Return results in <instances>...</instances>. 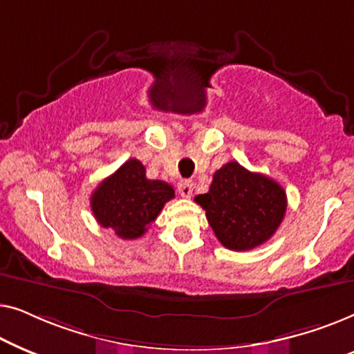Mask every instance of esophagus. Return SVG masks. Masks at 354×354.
I'll return each instance as SVG.
<instances>
[{
    "mask_svg": "<svg viewBox=\"0 0 354 354\" xmlns=\"http://www.w3.org/2000/svg\"><path fill=\"white\" fill-rule=\"evenodd\" d=\"M177 192H178V195L183 198H190L193 193V182L187 180V178L185 180H180L177 185Z\"/></svg>",
    "mask_w": 354,
    "mask_h": 354,
    "instance_id": "esophagus-1",
    "label": "esophagus"
}]
</instances>
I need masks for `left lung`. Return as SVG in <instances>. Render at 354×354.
<instances>
[{"mask_svg":"<svg viewBox=\"0 0 354 354\" xmlns=\"http://www.w3.org/2000/svg\"><path fill=\"white\" fill-rule=\"evenodd\" d=\"M195 201L206 211L217 240L234 251L266 243L287 211V195L277 182L235 161L216 171L209 192Z\"/></svg>","mask_w":354,"mask_h":354,"instance_id":"8db88e82","label":"left lung"}]
</instances>
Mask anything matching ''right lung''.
Wrapping results in <instances>:
<instances>
[{"instance_id":"right-lung-1","label":"right lung","mask_w":354,"mask_h":354,"mask_svg":"<svg viewBox=\"0 0 354 354\" xmlns=\"http://www.w3.org/2000/svg\"><path fill=\"white\" fill-rule=\"evenodd\" d=\"M176 196L162 180H149L138 159H129L91 193V211L101 227L113 229L124 240L140 239L148 225Z\"/></svg>"}]
</instances>
